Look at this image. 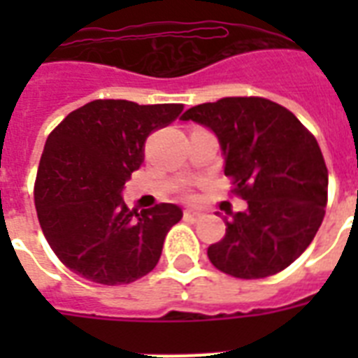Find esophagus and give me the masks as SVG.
<instances>
[{"mask_svg":"<svg viewBox=\"0 0 358 358\" xmlns=\"http://www.w3.org/2000/svg\"><path fill=\"white\" fill-rule=\"evenodd\" d=\"M184 219L185 221H189V223H195L199 219H202L201 212H195V210H185L184 212Z\"/></svg>","mask_w":358,"mask_h":358,"instance_id":"1","label":"esophagus"}]
</instances>
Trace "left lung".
<instances>
[{
	"instance_id": "left-lung-1",
	"label": "left lung",
	"mask_w": 358,
	"mask_h": 358,
	"mask_svg": "<svg viewBox=\"0 0 358 358\" xmlns=\"http://www.w3.org/2000/svg\"><path fill=\"white\" fill-rule=\"evenodd\" d=\"M182 120L215 131L232 193L249 204L224 221L223 239L208 247L210 262L245 280L286 269L325 217L329 173L316 137L292 111L260 96L201 103Z\"/></svg>"
}]
</instances>
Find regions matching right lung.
<instances>
[{"label":"right lung","mask_w":358,"mask_h":358,"mask_svg":"<svg viewBox=\"0 0 358 358\" xmlns=\"http://www.w3.org/2000/svg\"><path fill=\"white\" fill-rule=\"evenodd\" d=\"M182 111L184 103L94 100L66 115L48 135L33 191L35 208L44 238L70 271L117 286L156 267L182 210L162 202L137 212L120 193L145 159L146 137Z\"/></svg>","instance_id":"add662e5"}]
</instances>
